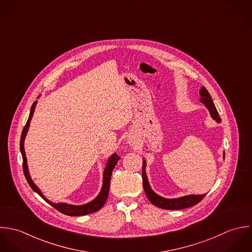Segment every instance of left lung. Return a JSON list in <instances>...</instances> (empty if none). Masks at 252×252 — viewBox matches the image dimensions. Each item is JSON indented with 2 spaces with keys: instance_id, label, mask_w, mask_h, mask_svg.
Instances as JSON below:
<instances>
[{
  "instance_id": "obj_1",
  "label": "left lung",
  "mask_w": 252,
  "mask_h": 252,
  "mask_svg": "<svg viewBox=\"0 0 252 252\" xmlns=\"http://www.w3.org/2000/svg\"><path fill=\"white\" fill-rule=\"evenodd\" d=\"M200 94H201L200 100L209 110L212 119L215 120L217 123H220L221 119L219 117V114L215 108V105L211 99V96H210L209 93L207 92V90L202 87L200 91ZM145 166H146V161L143 160V165H142L143 188H144V191H145V194H146L148 200L151 201L154 205H156L159 208H163V209H183V208H187L190 206H194L195 204L199 203L205 197V194H203V195H189V196H185V197L178 198V199H164V198L158 196L157 194H155L152 191L151 187H150L148 179H147L146 172H145Z\"/></svg>"
}]
</instances>
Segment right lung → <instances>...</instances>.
<instances>
[{
  "label": "right lung",
  "mask_w": 252,
  "mask_h": 252,
  "mask_svg": "<svg viewBox=\"0 0 252 252\" xmlns=\"http://www.w3.org/2000/svg\"><path fill=\"white\" fill-rule=\"evenodd\" d=\"M37 101H35L31 107L30 110V115L29 118L27 120L26 125L23 127L22 133H21V138H20V152L22 155V158H23V172L24 175L26 177V180L28 182V184L30 185V187L37 193L39 194V196H41L45 201L49 202L51 204L56 210H58L59 212L69 215V216H81V215H86V214H90V213H94L97 210H99L101 207L104 205V203L107 201L108 198V194H109V188H110V179H111V175H112V171L114 169V167L116 166L118 160L121 158L117 154H113L110 158L108 159L107 165L105 167L104 173H103V186L101 189L100 194L91 202L84 204V205H72V204H67V203H53L51 202L49 200H47L42 192L39 190V188L34 184V182L32 181L30 175H29V171H28V166H27V160H26V155L24 151V139L26 136V133L28 131L29 128V125H30V121L33 117V113L36 107Z\"/></svg>",
  "instance_id": "1"
}]
</instances>
